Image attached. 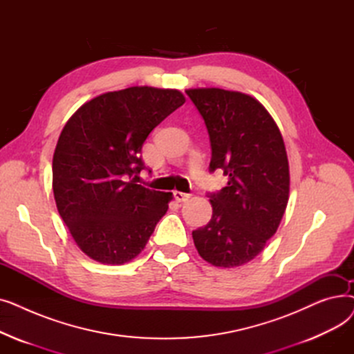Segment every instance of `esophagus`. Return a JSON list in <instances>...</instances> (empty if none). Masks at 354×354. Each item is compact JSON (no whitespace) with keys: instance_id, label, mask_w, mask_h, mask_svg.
<instances>
[{"instance_id":"esophagus-1","label":"esophagus","mask_w":354,"mask_h":354,"mask_svg":"<svg viewBox=\"0 0 354 354\" xmlns=\"http://www.w3.org/2000/svg\"><path fill=\"white\" fill-rule=\"evenodd\" d=\"M174 196L178 202H187L189 198H191V194H185V192H179V191H175L174 192Z\"/></svg>"}]
</instances>
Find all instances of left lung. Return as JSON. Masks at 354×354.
<instances>
[{
	"label": "left lung",
	"mask_w": 354,
	"mask_h": 354,
	"mask_svg": "<svg viewBox=\"0 0 354 354\" xmlns=\"http://www.w3.org/2000/svg\"><path fill=\"white\" fill-rule=\"evenodd\" d=\"M205 120L211 171L224 169L228 187L211 195L212 218L192 232L207 263L234 268L261 252L277 232L290 195V167L280 129L250 95L218 87L188 88Z\"/></svg>",
	"instance_id": "1"
}]
</instances>
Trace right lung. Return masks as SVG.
I'll list each match as a JSON object with an SVG mask.
<instances>
[{
  "label": "right lung",
  "instance_id": "add662e5",
  "mask_svg": "<svg viewBox=\"0 0 354 354\" xmlns=\"http://www.w3.org/2000/svg\"><path fill=\"white\" fill-rule=\"evenodd\" d=\"M183 103L176 88L133 86L93 97L63 127L53 155L55 205L95 261H132L169 208L172 192L147 189L136 176L146 138Z\"/></svg>",
  "mask_w": 354,
  "mask_h": 354
}]
</instances>
